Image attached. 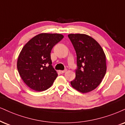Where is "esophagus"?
<instances>
[{
  "instance_id": "34e87169",
  "label": "esophagus",
  "mask_w": 125,
  "mask_h": 125,
  "mask_svg": "<svg viewBox=\"0 0 125 125\" xmlns=\"http://www.w3.org/2000/svg\"><path fill=\"white\" fill-rule=\"evenodd\" d=\"M67 70H64V71H59V72L60 73H61V74H62V73H65V72L67 71Z\"/></svg>"
}]
</instances>
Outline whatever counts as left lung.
I'll list each match as a JSON object with an SVG mask.
<instances>
[{
    "instance_id": "left-lung-1",
    "label": "left lung",
    "mask_w": 125,
    "mask_h": 125,
    "mask_svg": "<svg viewBox=\"0 0 125 125\" xmlns=\"http://www.w3.org/2000/svg\"><path fill=\"white\" fill-rule=\"evenodd\" d=\"M76 53L75 79L71 82L73 89L82 93L94 90L106 73V56L100 44L93 38L83 33L68 35Z\"/></svg>"
}]
</instances>
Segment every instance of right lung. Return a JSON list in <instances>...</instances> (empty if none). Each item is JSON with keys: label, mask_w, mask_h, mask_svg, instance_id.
<instances>
[{"label": "right lung", "mask_w": 125, "mask_h": 125, "mask_svg": "<svg viewBox=\"0 0 125 125\" xmlns=\"http://www.w3.org/2000/svg\"><path fill=\"white\" fill-rule=\"evenodd\" d=\"M63 38L64 35L60 33H40L22 47L17 67L21 79L32 90H47L57 77V72L52 65L50 53L53 46Z\"/></svg>", "instance_id": "1"}]
</instances>
